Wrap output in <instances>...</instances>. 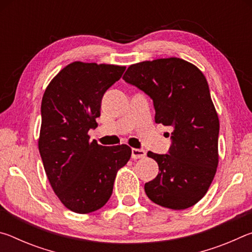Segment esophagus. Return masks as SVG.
I'll return each instance as SVG.
<instances>
[{
	"label": "esophagus",
	"mask_w": 252,
	"mask_h": 252,
	"mask_svg": "<svg viewBox=\"0 0 252 252\" xmlns=\"http://www.w3.org/2000/svg\"><path fill=\"white\" fill-rule=\"evenodd\" d=\"M132 159H141L146 157V151L143 149H132L131 150Z\"/></svg>",
	"instance_id": "obj_1"
}]
</instances>
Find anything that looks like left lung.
Instances as JSON below:
<instances>
[{"label": "left lung", "mask_w": 252, "mask_h": 252, "mask_svg": "<svg viewBox=\"0 0 252 252\" xmlns=\"http://www.w3.org/2000/svg\"><path fill=\"white\" fill-rule=\"evenodd\" d=\"M123 80L151 97L157 123L173 127L168 153L148 152L160 172L144 191L161 207H192L207 193L219 159V119L206 78L191 63L169 58L130 65Z\"/></svg>", "instance_id": "obj_1"}]
</instances>
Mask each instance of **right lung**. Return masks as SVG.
<instances>
[{
	"label": "right lung",
	"instance_id": "add662e5",
	"mask_svg": "<svg viewBox=\"0 0 252 252\" xmlns=\"http://www.w3.org/2000/svg\"><path fill=\"white\" fill-rule=\"evenodd\" d=\"M126 66L73 62L51 81L42 97L39 151L53 191L76 213L104 206L118 170L126 164L131 148L104 147L90 141L101 101L120 80Z\"/></svg>",
	"mask_w": 252,
	"mask_h": 252
}]
</instances>
